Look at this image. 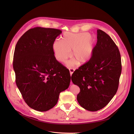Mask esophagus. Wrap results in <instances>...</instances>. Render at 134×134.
Segmentation results:
<instances>
[{
  "mask_svg": "<svg viewBox=\"0 0 134 134\" xmlns=\"http://www.w3.org/2000/svg\"><path fill=\"white\" fill-rule=\"evenodd\" d=\"M69 70V71H70V76H71V75H72V73L74 72L75 69H73V68H70Z\"/></svg>",
  "mask_w": 134,
  "mask_h": 134,
  "instance_id": "34e87169",
  "label": "esophagus"
}]
</instances>
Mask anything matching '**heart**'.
<instances>
[{
	"label": "heart",
	"instance_id": "1",
	"mask_svg": "<svg viewBox=\"0 0 134 134\" xmlns=\"http://www.w3.org/2000/svg\"><path fill=\"white\" fill-rule=\"evenodd\" d=\"M95 40L93 35L88 33H73L65 32L61 40H55L52 48L56 59L65 63L72 55L75 59L67 62L68 67H73L78 62L85 64L92 58Z\"/></svg>",
	"mask_w": 134,
	"mask_h": 134
}]
</instances>
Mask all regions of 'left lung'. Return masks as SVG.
<instances>
[{"label":"left lung","mask_w":134,"mask_h":134,"mask_svg":"<svg viewBox=\"0 0 134 134\" xmlns=\"http://www.w3.org/2000/svg\"><path fill=\"white\" fill-rule=\"evenodd\" d=\"M121 69L118 48L108 34L98 30L92 58L71 76L72 83L80 88V105L90 111L105 107L118 90Z\"/></svg>","instance_id":"obj_1"}]
</instances>
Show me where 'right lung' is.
Segmentation results:
<instances>
[{"mask_svg": "<svg viewBox=\"0 0 134 134\" xmlns=\"http://www.w3.org/2000/svg\"><path fill=\"white\" fill-rule=\"evenodd\" d=\"M62 31L36 27L17 41L14 53L16 84L26 103L41 112L52 108L70 82L69 71L55 59L53 43Z\"/></svg>", "mask_w": 134, "mask_h": 134, "instance_id": "right-lung-1", "label": "right lung"}]
</instances>
